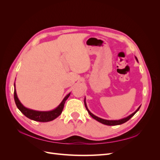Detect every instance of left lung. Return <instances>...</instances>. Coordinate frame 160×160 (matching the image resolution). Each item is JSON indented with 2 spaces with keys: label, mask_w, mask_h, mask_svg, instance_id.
I'll use <instances>...</instances> for the list:
<instances>
[{
  "label": "left lung",
  "mask_w": 160,
  "mask_h": 160,
  "mask_svg": "<svg viewBox=\"0 0 160 160\" xmlns=\"http://www.w3.org/2000/svg\"><path fill=\"white\" fill-rule=\"evenodd\" d=\"M135 59L137 60V61H138V60L136 57H135ZM85 99H86L85 98V99H84L85 106V108H86V109L88 110L89 114V115L91 116V117L93 118L94 119L98 121V122H100V123H103V124H104V125H121V124H123V123H125L126 122H128V121L129 119L132 118L133 117V116L138 112V110H139V108H140V107H141V105H140L139 107L136 109V111H134V112H133V113L129 115V116H128V117H126V118H123V119H118V120H108V119H102V118H100L98 117V116H96V115H93V113H92L91 112V111L88 109V106H87V103H86Z\"/></svg>",
  "instance_id": "left-lung-1"
}]
</instances>
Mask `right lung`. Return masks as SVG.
Masks as SVG:
<instances>
[{
    "label": "right lung",
    "mask_w": 160,
    "mask_h": 160,
    "mask_svg": "<svg viewBox=\"0 0 160 160\" xmlns=\"http://www.w3.org/2000/svg\"><path fill=\"white\" fill-rule=\"evenodd\" d=\"M14 101H15V103L18 109L21 111L22 114L25 115L27 118H29L30 119L36 121V122H51V121L54 120L57 117L61 114L62 109L64 108V105L66 100L68 99L71 93L67 94L64 99H62L61 103L57 106V107L52 109L51 111H36L27 108L26 107L24 106L20 101H19L17 95V91L15 89V83L14 84Z\"/></svg>",
    "instance_id": "add662e5"
}]
</instances>
